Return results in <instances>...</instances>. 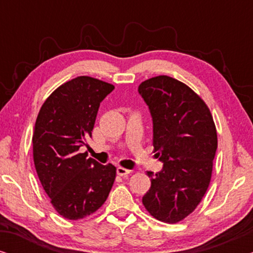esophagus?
<instances>
[{"mask_svg":"<svg viewBox=\"0 0 253 253\" xmlns=\"http://www.w3.org/2000/svg\"><path fill=\"white\" fill-rule=\"evenodd\" d=\"M116 172H117V175H120V176H126L127 174H130L131 170H129V169L123 168V167H117Z\"/></svg>","mask_w":253,"mask_h":253,"instance_id":"esophagus-1","label":"esophagus"}]
</instances>
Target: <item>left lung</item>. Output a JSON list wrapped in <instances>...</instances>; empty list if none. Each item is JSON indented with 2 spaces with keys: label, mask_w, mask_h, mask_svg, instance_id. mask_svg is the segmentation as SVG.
Masks as SVG:
<instances>
[{
  "label": "left lung",
  "mask_w": 253,
  "mask_h": 253,
  "mask_svg": "<svg viewBox=\"0 0 253 253\" xmlns=\"http://www.w3.org/2000/svg\"><path fill=\"white\" fill-rule=\"evenodd\" d=\"M138 92L153 121V146L164 167L151 177L143 197L148 213L176 223L202 202L212 176L217 148L215 124L209 107L189 86L168 76L141 83Z\"/></svg>",
  "instance_id": "8db88e82"
}]
</instances>
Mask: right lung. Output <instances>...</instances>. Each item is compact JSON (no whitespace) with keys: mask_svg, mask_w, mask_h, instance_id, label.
Returning a JSON list of instances; mask_svg holds the SVG:
<instances>
[{"mask_svg":"<svg viewBox=\"0 0 253 253\" xmlns=\"http://www.w3.org/2000/svg\"><path fill=\"white\" fill-rule=\"evenodd\" d=\"M115 88L81 76L57 87L43 102L33 132V160L56 212L68 220L91 215L106 202L116 168L81 153L92 137L100 102Z\"/></svg>","mask_w":253,"mask_h":253,"instance_id":"add662e5","label":"right lung"}]
</instances>
